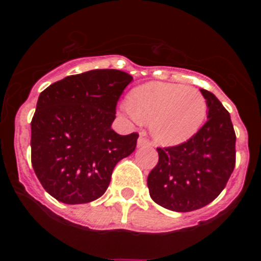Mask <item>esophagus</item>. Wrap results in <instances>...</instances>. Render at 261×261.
I'll use <instances>...</instances> for the list:
<instances>
[{"instance_id":"obj_1","label":"esophagus","mask_w":261,"mask_h":261,"mask_svg":"<svg viewBox=\"0 0 261 261\" xmlns=\"http://www.w3.org/2000/svg\"><path fill=\"white\" fill-rule=\"evenodd\" d=\"M137 146L138 147H150L151 142L141 136V137H138V140H137Z\"/></svg>"}]
</instances>
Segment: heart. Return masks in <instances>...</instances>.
Segmentation results:
<instances>
[{
  "label": "heart",
  "mask_w": 261,
  "mask_h": 261,
  "mask_svg": "<svg viewBox=\"0 0 261 261\" xmlns=\"http://www.w3.org/2000/svg\"><path fill=\"white\" fill-rule=\"evenodd\" d=\"M206 99L195 87L151 82L129 94L123 112L136 123H150L158 144L174 146L197 133L206 117Z\"/></svg>",
  "instance_id": "heart-1"
}]
</instances>
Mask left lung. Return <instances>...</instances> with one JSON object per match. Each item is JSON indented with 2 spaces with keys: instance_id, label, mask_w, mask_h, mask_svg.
Segmentation results:
<instances>
[{
  "instance_id": "left-lung-1",
  "label": "left lung",
  "mask_w": 261,
  "mask_h": 261,
  "mask_svg": "<svg viewBox=\"0 0 261 261\" xmlns=\"http://www.w3.org/2000/svg\"><path fill=\"white\" fill-rule=\"evenodd\" d=\"M208 121L181 145L158 147V165L147 176L150 197L172 212L211 204L226 187L235 166V132L230 114L216 95L201 89Z\"/></svg>"
}]
</instances>
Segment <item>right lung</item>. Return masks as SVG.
<instances>
[{"label": "right lung", "instance_id": "obj_1", "mask_svg": "<svg viewBox=\"0 0 261 261\" xmlns=\"http://www.w3.org/2000/svg\"><path fill=\"white\" fill-rule=\"evenodd\" d=\"M125 71L96 69L69 75L39 95L31 121V162L41 186L64 204H86L107 191L117 162L136 149L137 133L111 128Z\"/></svg>", "mask_w": 261, "mask_h": 261}]
</instances>
